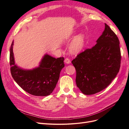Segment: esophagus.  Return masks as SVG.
Returning a JSON list of instances; mask_svg holds the SVG:
<instances>
[{
	"mask_svg": "<svg viewBox=\"0 0 129 129\" xmlns=\"http://www.w3.org/2000/svg\"><path fill=\"white\" fill-rule=\"evenodd\" d=\"M64 61H65V63L67 64H70V62H71L70 60L68 58H66L65 59V60H64Z\"/></svg>",
	"mask_w": 129,
	"mask_h": 129,
	"instance_id": "1",
	"label": "esophagus"
}]
</instances>
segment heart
Returning <instances> with one entry per match:
<instances>
[{
  "mask_svg": "<svg viewBox=\"0 0 129 129\" xmlns=\"http://www.w3.org/2000/svg\"><path fill=\"white\" fill-rule=\"evenodd\" d=\"M73 37L72 36H71ZM86 38L83 34H79L75 36L70 45V51L73 54H77L82 51L85 45Z\"/></svg>",
  "mask_w": 129,
  "mask_h": 129,
  "instance_id": "obj_1",
  "label": "heart"
}]
</instances>
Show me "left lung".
Returning <instances> with one entry per match:
<instances>
[{
    "instance_id": "left-lung-1",
    "label": "left lung",
    "mask_w": 129,
    "mask_h": 129,
    "mask_svg": "<svg viewBox=\"0 0 129 129\" xmlns=\"http://www.w3.org/2000/svg\"><path fill=\"white\" fill-rule=\"evenodd\" d=\"M92 48L79 54L72 61L76 70V82L86 95L104 90L118 73L121 54L116 35L105 24V29Z\"/></svg>"
}]
</instances>
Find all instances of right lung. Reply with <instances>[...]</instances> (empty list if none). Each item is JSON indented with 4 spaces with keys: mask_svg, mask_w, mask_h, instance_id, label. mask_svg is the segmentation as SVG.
I'll return each instance as SVG.
<instances>
[{
    "mask_svg": "<svg viewBox=\"0 0 129 129\" xmlns=\"http://www.w3.org/2000/svg\"><path fill=\"white\" fill-rule=\"evenodd\" d=\"M13 41L10 47L11 73L15 82L24 91L36 96H47L52 92L64 67V58H55L45 54L38 67L21 68L16 64L13 52Z\"/></svg>",
    "mask_w": 129,
    "mask_h": 129,
    "instance_id": "1",
    "label": "right lung"
}]
</instances>
